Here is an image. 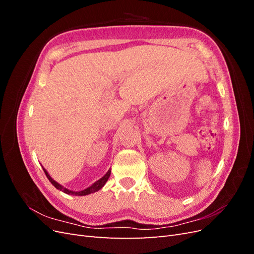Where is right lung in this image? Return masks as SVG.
I'll return each mask as SVG.
<instances>
[{"mask_svg":"<svg viewBox=\"0 0 254 254\" xmlns=\"http://www.w3.org/2000/svg\"><path fill=\"white\" fill-rule=\"evenodd\" d=\"M42 168H43V171H44L45 175H47L48 179L51 181V183L53 184L54 187H55L57 190H61V191H64V193H65V194H67V195H73V196H86V195H89V194H92V193H95V191L99 190H101V189L105 186L106 182L108 181L109 177H110V174H111V170H109L108 172H107V173L105 174V176L102 177L101 179L95 181L93 184H92V186L88 187L87 189L81 190H68V189H65L64 187L61 186V184H59L57 181L54 180V179L52 178V177L50 176V174L48 173V171L45 170V168H44L43 166H42Z\"/></svg>","mask_w":254,"mask_h":254,"instance_id":"right-lung-1","label":"right lung"}]
</instances>
